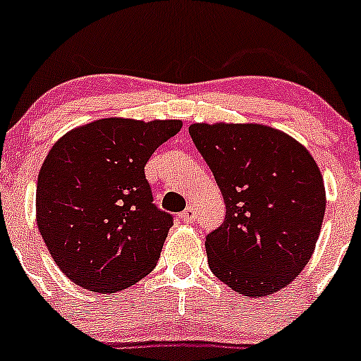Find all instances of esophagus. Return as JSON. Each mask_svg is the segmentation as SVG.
<instances>
[{"instance_id": "esophagus-1", "label": "esophagus", "mask_w": 361, "mask_h": 361, "mask_svg": "<svg viewBox=\"0 0 361 361\" xmlns=\"http://www.w3.org/2000/svg\"><path fill=\"white\" fill-rule=\"evenodd\" d=\"M180 219L184 220L185 224L195 222V219H196V212H195V208H192V207H188V208H185V210L180 213Z\"/></svg>"}]
</instances>
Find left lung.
Returning a JSON list of instances; mask_svg holds the SVG:
<instances>
[{"mask_svg":"<svg viewBox=\"0 0 361 361\" xmlns=\"http://www.w3.org/2000/svg\"><path fill=\"white\" fill-rule=\"evenodd\" d=\"M189 134L227 208L204 243L210 270L247 298L289 286L312 258L325 213L313 157L262 123H192Z\"/></svg>","mask_w":361,"mask_h":361,"instance_id":"1","label":"left lung"}]
</instances>
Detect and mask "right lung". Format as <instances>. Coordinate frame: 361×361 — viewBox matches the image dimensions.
I'll list each match as a JSON object with an SVG mask.
<instances>
[{
	"mask_svg": "<svg viewBox=\"0 0 361 361\" xmlns=\"http://www.w3.org/2000/svg\"><path fill=\"white\" fill-rule=\"evenodd\" d=\"M180 127V120L102 118L49 149L37 177V227L77 286L117 293L157 267L173 216L153 204L145 165Z\"/></svg>",
	"mask_w": 361,
	"mask_h": 361,
	"instance_id": "right-lung-1",
	"label": "right lung"
}]
</instances>
